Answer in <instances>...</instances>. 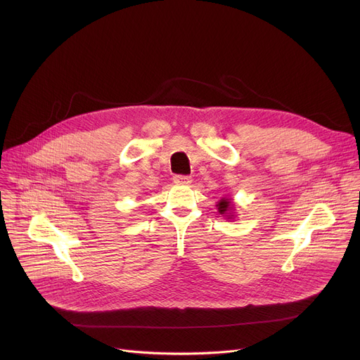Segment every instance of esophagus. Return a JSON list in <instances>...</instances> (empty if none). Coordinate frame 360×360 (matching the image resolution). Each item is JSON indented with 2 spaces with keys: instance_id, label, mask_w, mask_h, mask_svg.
<instances>
[{
  "instance_id": "1",
  "label": "esophagus",
  "mask_w": 360,
  "mask_h": 360,
  "mask_svg": "<svg viewBox=\"0 0 360 360\" xmlns=\"http://www.w3.org/2000/svg\"><path fill=\"white\" fill-rule=\"evenodd\" d=\"M193 181V178L191 176H188V175H175L174 176V182L175 184H178V185H182V184H190Z\"/></svg>"
}]
</instances>
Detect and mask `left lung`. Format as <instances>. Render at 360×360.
Listing matches in <instances>:
<instances>
[{"label": "left lung", "mask_w": 360, "mask_h": 360, "mask_svg": "<svg viewBox=\"0 0 360 360\" xmlns=\"http://www.w3.org/2000/svg\"><path fill=\"white\" fill-rule=\"evenodd\" d=\"M217 205H219V213H220V214L228 213V212L231 210V200H228V198H221V200H220V202H219Z\"/></svg>", "instance_id": "left-lung-1"}]
</instances>
